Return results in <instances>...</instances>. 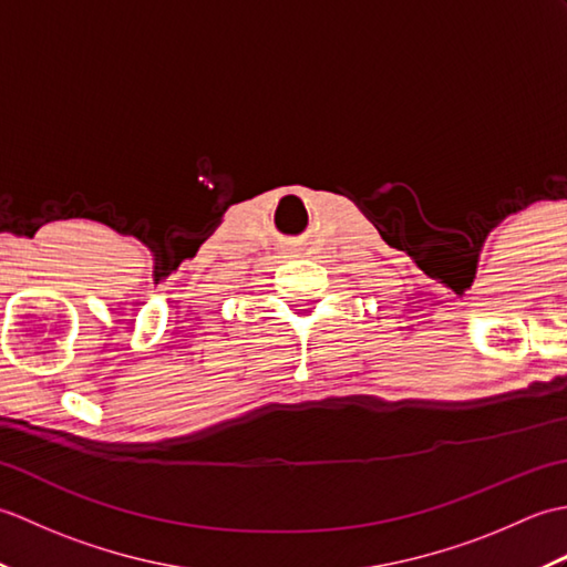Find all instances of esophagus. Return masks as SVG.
I'll use <instances>...</instances> for the list:
<instances>
[{
	"instance_id": "esophagus-1",
	"label": "esophagus",
	"mask_w": 567,
	"mask_h": 567,
	"mask_svg": "<svg viewBox=\"0 0 567 567\" xmlns=\"http://www.w3.org/2000/svg\"><path fill=\"white\" fill-rule=\"evenodd\" d=\"M285 252H292V250H285ZM285 258H287V256H285Z\"/></svg>"
}]
</instances>
